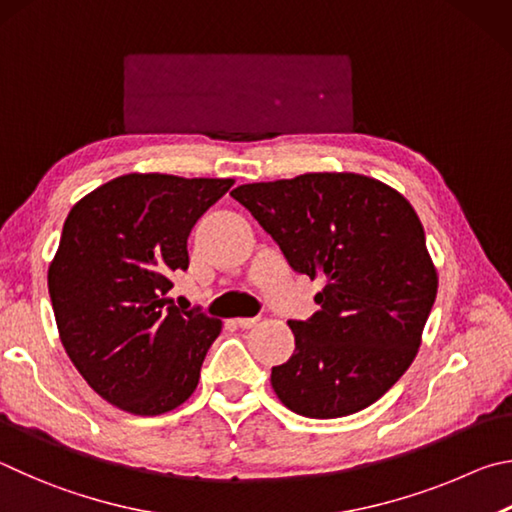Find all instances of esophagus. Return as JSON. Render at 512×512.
<instances>
[{
  "label": "esophagus",
  "mask_w": 512,
  "mask_h": 512,
  "mask_svg": "<svg viewBox=\"0 0 512 512\" xmlns=\"http://www.w3.org/2000/svg\"><path fill=\"white\" fill-rule=\"evenodd\" d=\"M256 324H258V319H256V317H240V319H236V326H238V328H242V330L254 328Z\"/></svg>",
  "instance_id": "1"
}]
</instances>
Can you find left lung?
Listing matches in <instances>:
<instances>
[{
	"mask_svg": "<svg viewBox=\"0 0 512 512\" xmlns=\"http://www.w3.org/2000/svg\"><path fill=\"white\" fill-rule=\"evenodd\" d=\"M321 306L288 321L294 353L272 369V389L306 418H342L380 400L423 342L438 274L414 206L357 173H306L233 188Z\"/></svg>",
	"mask_w": 512,
	"mask_h": 512,
	"instance_id": "left-lung-1",
	"label": "left lung"
}]
</instances>
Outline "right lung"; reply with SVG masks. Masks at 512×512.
<instances>
[{
    "mask_svg": "<svg viewBox=\"0 0 512 512\" xmlns=\"http://www.w3.org/2000/svg\"><path fill=\"white\" fill-rule=\"evenodd\" d=\"M233 179L130 173L71 206L49 263L60 342L98 396L161 416L193 396L222 321L168 306L193 224Z\"/></svg>",
    "mask_w": 512,
    "mask_h": 512,
    "instance_id": "1",
    "label": "right lung"
}]
</instances>
